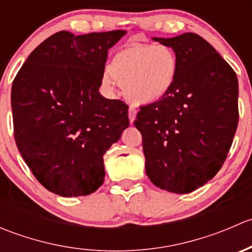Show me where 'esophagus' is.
Here are the masks:
<instances>
[{
	"mask_svg": "<svg viewBox=\"0 0 252 252\" xmlns=\"http://www.w3.org/2000/svg\"><path fill=\"white\" fill-rule=\"evenodd\" d=\"M128 116H129V121H130V123H133L136 118V108L133 107V106H130L128 110Z\"/></svg>",
	"mask_w": 252,
	"mask_h": 252,
	"instance_id": "1",
	"label": "esophagus"
}]
</instances>
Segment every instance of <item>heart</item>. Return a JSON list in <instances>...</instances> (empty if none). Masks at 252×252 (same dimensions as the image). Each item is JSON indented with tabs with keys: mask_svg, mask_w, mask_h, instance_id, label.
Wrapping results in <instances>:
<instances>
[{
	"mask_svg": "<svg viewBox=\"0 0 252 252\" xmlns=\"http://www.w3.org/2000/svg\"><path fill=\"white\" fill-rule=\"evenodd\" d=\"M102 85L110 93L116 83L135 105L158 102L171 91L178 72L174 51L164 45H129L112 57Z\"/></svg>",
	"mask_w": 252,
	"mask_h": 252,
	"instance_id": "1",
	"label": "heart"
}]
</instances>
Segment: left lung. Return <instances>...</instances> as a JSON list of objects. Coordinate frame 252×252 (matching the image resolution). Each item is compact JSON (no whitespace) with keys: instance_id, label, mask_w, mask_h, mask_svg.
<instances>
[{"instance_id":"8db88e82","label":"left lung","mask_w":252,"mask_h":252,"mask_svg":"<svg viewBox=\"0 0 252 252\" xmlns=\"http://www.w3.org/2000/svg\"><path fill=\"white\" fill-rule=\"evenodd\" d=\"M173 48L177 78L158 102L140 107L145 169L156 187L188 194L224 163L238 126V78L205 39L194 32L152 37Z\"/></svg>"}]
</instances>
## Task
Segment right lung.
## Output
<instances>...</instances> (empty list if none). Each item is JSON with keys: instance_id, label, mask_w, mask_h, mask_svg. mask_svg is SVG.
Here are the masks:
<instances>
[{"instance_id": "right-lung-1", "label": "right lung", "mask_w": 252, "mask_h": 252, "mask_svg": "<svg viewBox=\"0 0 252 252\" xmlns=\"http://www.w3.org/2000/svg\"><path fill=\"white\" fill-rule=\"evenodd\" d=\"M126 32H56L14 79L17 147L35 178L60 196H85L102 185L103 155L129 126L128 106L98 93L108 50Z\"/></svg>"}]
</instances>
